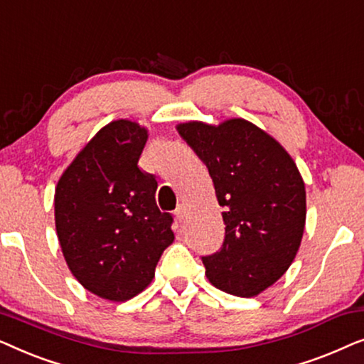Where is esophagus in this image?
<instances>
[{"label":"esophagus","instance_id":"obj_1","mask_svg":"<svg viewBox=\"0 0 364 364\" xmlns=\"http://www.w3.org/2000/svg\"><path fill=\"white\" fill-rule=\"evenodd\" d=\"M173 213H176L177 220L182 222L183 217H186V205H183V203H178L177 208H176V212H173Z\"/></svg>","mask_w":364,"mask_h":364}]
</instances>
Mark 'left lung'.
<instances>
[{
    "mask_svg": "<svg viewBox=\"0 0 364 364\" xmlns=\"http://www.w3.org/2000/svg\"><path fill=\"white\" fill-rule=\"evenodd\" d=\"M208 167L225 237L220 250L202 257L218 290L255 296L291 265L306 218L305 183L285 149L243 119L220 126L177 127Z\"/></svg>",
    "mask_w": 364,
    "mask_h": 364,
    "instance_id": "1",
    "label": "left lung"
}]
</instances>
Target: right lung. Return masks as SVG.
I'll return each mask as SVG.
<instances>
[{
  "label": "right lung",
  "instance_id": "right-lung-1",
  "mask_svg": "<svg viewBox=\"0 0 364 364\" xmlns=\"http://www.w3.org/2000/svg\"><path fill=\"white\" fill-rule=\"evenodd\" d=\"M146 142L147 131L136 122L107 124L66 168L54 196L69 270L111 301L141 293L173 242L172 213L156 202V176L137 166Z\"/></svg>",
  "mask_w": 364,
  "mask_h": 364
}]
</instances>
